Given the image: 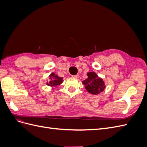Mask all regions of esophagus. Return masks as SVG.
Returning a JSON list of instances; mask_svg holds the SVG:
<instances>
[{"mask_svg": "<svg viewBox=\"0 0 147 147\" xmlns=\"http://www.w3.org/2000/svg\"><path fill=\"white\" fill-rule=\"evenodd\" d=\"M79 75H73L72 77L75 78H79Z\"/></svg>", "mask_w": 147, "mask_h": 147, "instance_id": "esophagus-1", "label": "esophagus"}]
</instances>
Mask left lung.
I'll return each mask as SVG.
<instances>
[{"label":"left lung","mask_w":147,"mask_h":147,"mask_svg":"<svg viewBox=\"0 0 147 147\" xmlns=\"http://www.w3.org/2000/svg\"><path fill=\"white\" fill-rule=\"evenodd\" d=\"M87 78L82 83L85 86L86 90L92 94H99L104 91L106 88L105 83L103 79L99 77L94 72L87 73Z\"/></svg>","instance_id":"1"}]
</instances>
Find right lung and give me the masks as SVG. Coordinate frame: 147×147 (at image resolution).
Instances as JSON below:
<instances>
[{"mask_svg": "<svg viewBox=\"0 0 147 147\" xmlns=\"http://www.w3.org/2000/svg\"><path fill=\"white\" fill-rule=\"evenodd\" d=\"M63 82V77H60L54 72H53L48 76V80H47L46 84L51 88H56L57 86L60 85Z\"/></svg>", "mask_w": 147, "mask_h": 147, "instance_id": "1", "label": "right lung"}]
</instances>
